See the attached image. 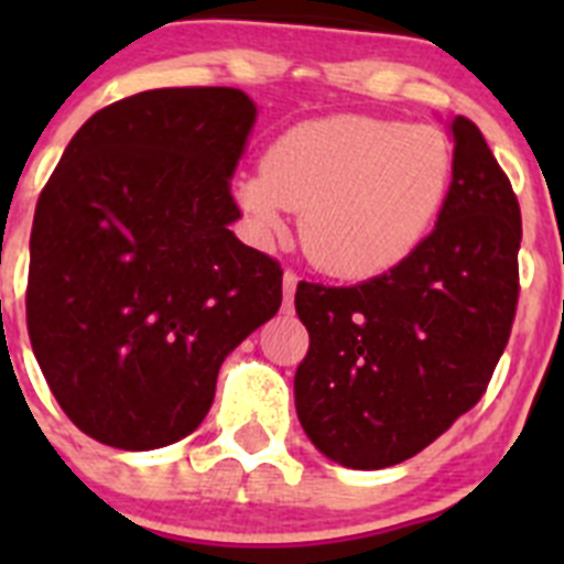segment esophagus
<instances>
[{
	"label": "esophagus",
	"instance_id": "34e87169",
	"mask_svg": "<svg viewBox=\"0 0 564 564\" xmlns=\"http://www.w3.org/2000/svg\"><path fill=\"white\" fill-rule=\"evenodd\" d=\"M296 282H299L296 273L285 271V276H282V299H285V311H291V305H293V293H296Z\"/></svg>",
	"mask_w": 564,
	"mask_h": 564
}]
</instances>
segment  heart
<instances>
[{
	"instance_id": "heart-1",
	"label": "heart",
	"mask_w": 564,
	"mask_h": 564,
	"mask_svg": "<svg viewBox=\"0 0 564 564\" xmlns=\"http://www.w3.org/2000/svg\"><path fill=\"white\" fill-rule=\"evenodd\" d=\"M446 134L376 115H325L285 129L237 197L259 231L302 212V246L322 271L376 276L435 226L452 186Z\"/></svg>"
}]
</instances>
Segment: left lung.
<instances>
[{"instance_id":"obj_1","label":"left lung","mask_w":564,"mask_h":564,"mask_svg":"<svg viewBox=\"0 0 564 564\" xmlns=\"http://www.w3.org/2000/svg\"><path fill=\"white\" fill-rule=\"evenodd\" d=\"M452 134L449 194L410 257L350 288H296L311 333L296 415L347 468L395 466L437 441L480 401L511 336L520 203L475 121L457 115Z\"/></svg>"}]
</instances>
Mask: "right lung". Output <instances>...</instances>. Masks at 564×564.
<instances>
[{
	"instance_id": "1",
	"label": "right lung",
	"mask_w": 564,
	"mask_h": 564,
	"mask_svg": "<svg viewBox=\"0 0 564 564\" xmlns=\"http://www.w3.org/2000/svg\"><path fill=\"white\" fill-rule=\"evenodd\" d=\"M253 121L242 89H147L98 109L39 194L28 333L84 435L127 452L192 435L220 364L282 305L276 259L228 228Z\"/></svg>"
}]
</instances>
